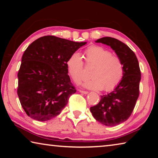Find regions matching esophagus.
Listing matches in <instances>:
<instances>
[{"label":"esophagus","instance_id":"esophagus-1","mask_svg":"<svg viewBox=\"0 0 158 158\" xmlns=\"http://www.w3.org/2000/svg\"><path fill=\"white\" fill-rule=\"evenodd\" d=\"M79 91L81 93H84V94H87L88 93V91H85V90H79Z\"/></svg>","mask_w":158,"mask_h":158}]
</instances>
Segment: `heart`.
I'll use <instances>...</instances> for the list:
<instances>
[{
    "mask_svg": "<svg viewBox=\"0 0 158 158\" xmlns=\"http://www.w3.org/2000/svg\"><path fill=\"white\" fill-rule=\"evenodd\" d=\"M86 65H93L90 73V79L83 83V86L89 89L110 91L113 90L123 77L124 65L118 56L112 55L111 51L106 48L93 45L84 52ZM67 69L76 84L81 81L84 70V62L79 53L74 52L66 61Z\"/></svg>",
    "mask_w": 158,
    "mask_h": 158,
    "instance_id": "heart-1",
    "label": "heart"
}]
</instances>
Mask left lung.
Segmentation results:
<instances>
[{
    "label": "left lung",
    "mask_w": 158,
    "mask_h": 158,
    "mask_svg": "<svg viewBox=\"0 0 158 158\" xmlns=\"http://www.w3.org/2000/svg\"><path fill=\"white\" fill-rule=\"evenodd\" d=\"M110 46L124 65V74L113 91L101 95L98 105L90 108L96 121L106 126H116L129 118L139 95L141 72L135 53L118 40L105 37L95 41Z\"/></svg>",
    "instance_id": "8db88e82"
}]
</instances>
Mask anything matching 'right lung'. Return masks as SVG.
<instances>
[{
    "mask_svg": "<svg viewBox=\"0 0 158 158\" xmlns=\"http://www.w3.org/2000/svg\"><path fill=\"white\" fill-rule=\"evenodd\" d=\"M86 42L47 35L29 45L18 73L17 94L29 117L46 121L60 114L77 90L67 69L69 56Z\"/></svg>",
    "mask_w": 158,
    "mask_h": 158,
    "instance_id": "1",
    "label": "right lung"
}]
</instances>
